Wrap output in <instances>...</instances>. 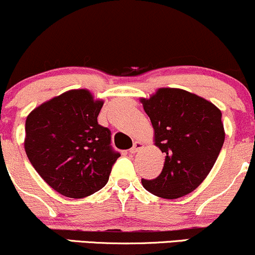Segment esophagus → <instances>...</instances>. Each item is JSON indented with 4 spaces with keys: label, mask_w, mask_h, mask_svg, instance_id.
I'll return each instance as SVG.
<instances>
[{
    "label": "esophagus",
    "mask_w": 255,
    "mask_h": 255,
    "mask_svg": "<svg viewBox=\"0 0 255 255\" xmlns=\"http://www.w3.org/2000/svg\"><path fill=\"white\" fill-rule=\"evenodd\" d=\"M141 147H142V144H141V142L135 141V142H134L133 147H131L130 150H129V152H130V153H136V152L139 151L140 148H141Z\"/></svg>",
    "instance_id": "esophagus-1"
}]
</instances>
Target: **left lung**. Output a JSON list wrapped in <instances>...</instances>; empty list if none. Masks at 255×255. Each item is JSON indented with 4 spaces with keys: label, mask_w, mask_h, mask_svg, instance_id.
<instances>
[{
    "label": "left lung",
    "mask_w": 255,
    "mask_h": 255,
    "mask_svg": "<svg viewBox=\"0 0 255 255\" xmlns=\"http://www.w3.org/2000/svg\"><path fill=\"white\" fill-rule=\"evenodd\" d=\"M141 103L153 126L154 144L165 154L159 176L142 178V186L160 198L187 195L209 175L222 150L225 133L221 110L180 89H159Z\"/></svg>",
    "instance_id": "left-lung-1"
}]
</instances>
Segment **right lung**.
I'll list each match as a JSON object with an SVG mask.
<instances>
[{"label":"right lung","mask_w":255,"mask_h":255,"mask_svg":"<svg viewBox=\"0 0 255 255\" xmlns=\"http://www.w3.org/2000/svg\"><path fill=\"white\" fill-rule=\"evenodd\" d=\"M103 101L87 90H71L31 111L25 125V151L52 189L85 198L109 180L120 157L111 147L109 128L98 125Z\"/></svg>","instance_id":"add662e5"}]
</instances>
